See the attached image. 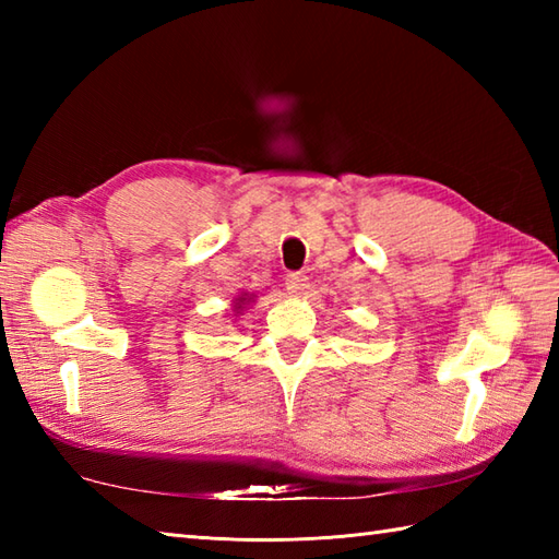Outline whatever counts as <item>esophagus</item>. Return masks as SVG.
<instances>
[{"mask_svg":"<svg viewBox=\"0 0 559 559\" xmlns=\"http://www.w3.org/2000/svg\"><path fill=\"white\" fill-rule=\"evenodd\" d=\"M307 288H310V283H307V276H302V273H290L286 278V290L293 298H302V295H307Z\"/></svg>","mask_w":559,"mask_h":559,"instance_id":"esophagus-1","label":"esophagus"}]
</instances>
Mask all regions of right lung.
I'll use <instances>...</instances> for the list:
<instances>
[{"mask_svg": "<svg viewBox=\"0 0 559 559\" xmlns=\"http://www.w3.org/2000/svg\"><path fill=\"white\" fill-rule=\"evenodd\" d=\"M254 298H257L254 293H240V295H237V298L233 300V314H235V319L247 310V305L254 302Z\"/></svg>", "mask_w": 559, "mask_h": 559, "instance_id": "1", "label": "right lung"}]
</instances>
